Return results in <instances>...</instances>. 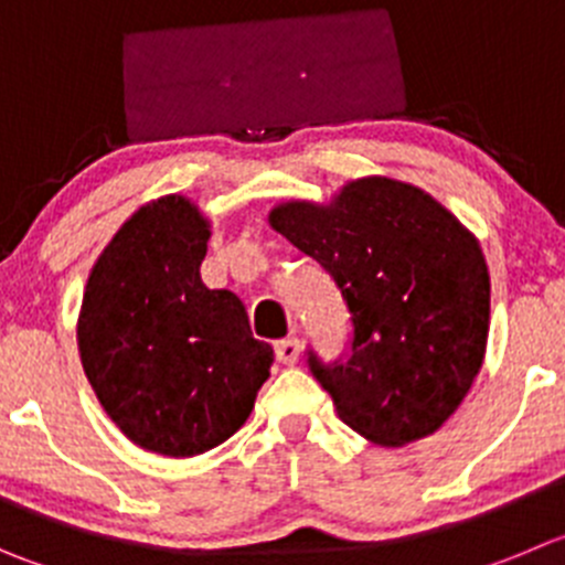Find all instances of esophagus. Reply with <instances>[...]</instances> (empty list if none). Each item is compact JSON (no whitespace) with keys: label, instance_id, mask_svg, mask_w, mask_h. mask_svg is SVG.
I'll use <instances>...</instances> for the list:
<instances>
[{"label":"esophagus","instance_id":"34e87169","mask_svg":"<svg viewBox=\"0 0 565 565\" xmlns=\"http://www.w3.org/2000/svg\"><path fill=\"white\" fill-rule=\"evenodd\" d=\"M299 352H302V343L297 338H282V341L274 343V354L282 366H294L299 360Z\"/></svg>","mask_w":565,"mask_h":565}]
</instances>
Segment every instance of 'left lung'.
<instances>
[{
  "label": "left lung",
  "instance_id": "left-lung-1",
  "mask_svg": "<svg viewBox=\"0 0 565 565\" xmlns=\"http://www.w3.org/2000/svg\"><path fill=\"white\" fill-rule=\"evenodd\" d=\"M268 224L335 279L352 316L347 358L308 352L341 422L380 447L433 435L486 358L480 241L422 188L388 177L347 182L330 205L282 202Z\"/></svg>",
  "mask_w": 565,
  "mask_h": 565
}]
</instances>
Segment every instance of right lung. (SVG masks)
Listing matches in <instances>:
<instances>
[{
	"mask_svg": "<svg viewBox=\"0 0 565 565\" xmlns=\"http://www.w3.org/2000/svg\"><path fill=\"white\" fill-rule=\"evenodd\" d=\"M211 224L191 199L138 207L94 263L77 321L85 377L147 452L193 458L249 418L274 352L244 302L199 277Z\"/></svg>",
	"mask_w": 565,
	"mask_h": 565,
	"instance_id": "obj_1",
	"label": "right lung"
}]
</instances>
